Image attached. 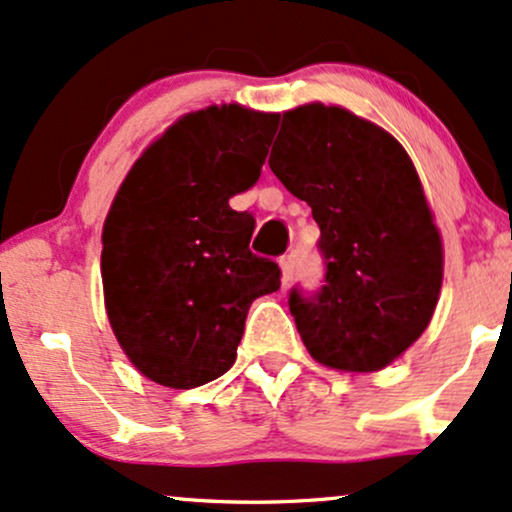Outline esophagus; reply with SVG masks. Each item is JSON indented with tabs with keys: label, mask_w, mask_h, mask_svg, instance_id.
I'll return each mask as SVG.
<instances>
[{
	"label": "esophagus",
	"mask_w": 512,
	"mask_h": 512,
	"mask_svg": "<svg viewBox=\"0 0 512 512\" xmlns=\"http://www.w3.org/2000/svg\"><path fill=\"white\" fill-rule=\"evenodd\" d=\"M280 271H283V285H287L295 275V254H285L280 258Z\"/></svg>",
	"instance_id": "esophagus-1"
}]
</instances>
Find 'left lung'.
I'll return each mask as SVG.
<instances>
[{"instance_id":"8db88e82","label":"left lung","mask_w":512,"mask_h":512,"mask_svg":"<svg viewBox=\"0 0 512 512\" xmlns=\"http://www.w3.org/2000/svg\"><path fill=\"white\" fill-rule=\"evenodd\" d=\"M268 166L319 225L324 285L290 290L314 360L372 372L426 331L442 285V244L409 154L346 108L309 103L283 116Z\"/></svg>"}]
</instances>
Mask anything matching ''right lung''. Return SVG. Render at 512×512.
I'll return each instance as SVG.
<instances>
[{"label":"right lung","instance_id":"1","mask_svg":"<svg viewBox=\"0 0 512 512\" xmlns=\"http://www.w3.org/2000/svg\"><path fill=\"white\" fill-rule=\"evenodd\" d=\"M278 113L229 103L171 125L137 159L103 225L113 333L152 382L193 389L237 360L251 302L280 268L249 249L256 220L229 198L261 176Z\"/></svg>","mask_w":512,"mask_h":512}]
</instances>
